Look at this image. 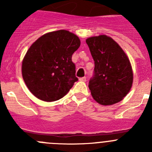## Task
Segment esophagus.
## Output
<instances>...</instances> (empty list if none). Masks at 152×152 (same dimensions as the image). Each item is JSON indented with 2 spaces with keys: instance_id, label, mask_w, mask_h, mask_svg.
<instances>
[{
  "instance_id": "34e87169",
  "label": "esophagus",
  "mask_w": 152,
  "mask_h": 152,
  "mask_svg": "<svg viewBox=\"0 0 152 152\" xmlns=\"http://www.w3.org/2000/svg\"><path fill=\"white\" fill-rule=\"evenodd\" d=\"M86 80H87L86 77H82L79 78V80H80V81H86Z\"/></svg>"
}]
</instances>
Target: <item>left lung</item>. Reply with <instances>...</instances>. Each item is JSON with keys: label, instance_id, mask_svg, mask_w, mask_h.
<instances>
[{"label": "left lung", "instance_id": "8db88e82", "mask_svg": "<svg viewBox=\"0 0 152 152\" xmlns=\"http://www.w3.org/2000/svg\"><path fill=\"white\" fill-rule=\"evenodd\" d=\"M94 61V75L88 88L101 105L121 101L132 88L133 74L128 57L112 38L101 35L87 39Z\"/></svg>", "mask_w": 152, "mask_h": 152}]
</instances>
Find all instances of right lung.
<instances>
[{
	"label": "right lung",
	"mask_w": 152,
	"mask_h": 152,
	"mask_svg": "<svg viewBox=\"0 0 152 152\" xmlns=\"http://www.w3.org/2000/svg\"><path fill=\"white\" fill-rule=\"evenodd\" d=\"M80 45L76 35L64 29L46 33L33 42L23 60L22 75L35 96L52 102L68 94L78 80L72 57Z\"/></svg>",
	"instance_id": "obj_1"
}]
</instances>
